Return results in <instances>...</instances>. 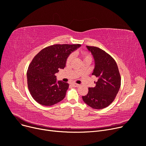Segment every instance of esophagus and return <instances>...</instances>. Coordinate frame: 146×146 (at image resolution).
<instances>
[{
	"label": "esophagus",
	"mask_w": 146,
	"mask_h": 146,
	"mask_svg": "<svg viewBox=\"0 0 146 146\" xmlns=\"http://www.w3.org/2000/svg\"><path fill=\"white\" fill-rule=\"evenodd\" d=\"M72 85H73V87H79L80 86V85H79V84H72Z\"/></svg>",
	"instance_id": "esophagus-1"
}]
</instances>
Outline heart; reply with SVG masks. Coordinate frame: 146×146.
Returning <instances> with one entry per match:
<instances>
[{
  "instance_id": "obj_1",
  "label": "heart",
  "mask_w": 146,
  "mask_h": 146,
  "mask_svg": "<svg viewBox=\"0 0 146 146\" xmlns=\"http://www.w3.org/2000/svg\"><path fill=\"white\" fill-rule=\"evenodd\" d=\"M78 54L82 56L83 59H86V58H91L90 56L89 55H88L87 54H86V53H84V52H79ZM71 59H72V56L70 55L68 57V58L66 59V64H69L71 62Z\"/></svg>"
}]
</instances>
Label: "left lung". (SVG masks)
Here are the masks:
<instances>
[{"label": "left lung", "mask_w": 146, "mask_h": 146, "mask_svg": "<svg viewBox=\"0 0 146 146\" xmlns=\"http://www.w3.org/2000/svg\"><path fill=\"white\" fill-rule=\"evenodd\" d=\"M91 53L95 66L92 75L98 78L95 87L88 88L86 96H82L85 104L94 109L108 107L114 100L121 86V76L115 60L102 49L86 46Z\"/></svg>", "instance_id": "1"}]
</instances>
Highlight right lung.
Masks as SVG:
<instances>
[{
  "label": "right lung",
  "mask_w": 146,
  "mask_h": 146,
  "mask_svg": "<svg viewBox=\"0 0 146 146\" xmlns=\"http://www.w3.org/2000/svg\"><path fill=\"white\" fill-rule=\"evenodd\" d=\"M80 44H56L41 50L33 58L27 71L28 87L39 104L50 106L65 97L69 84L56 80L55 74L65 67L66 59Z\"/></svg>",
  "instance_id": "1"
}]
</instances>
